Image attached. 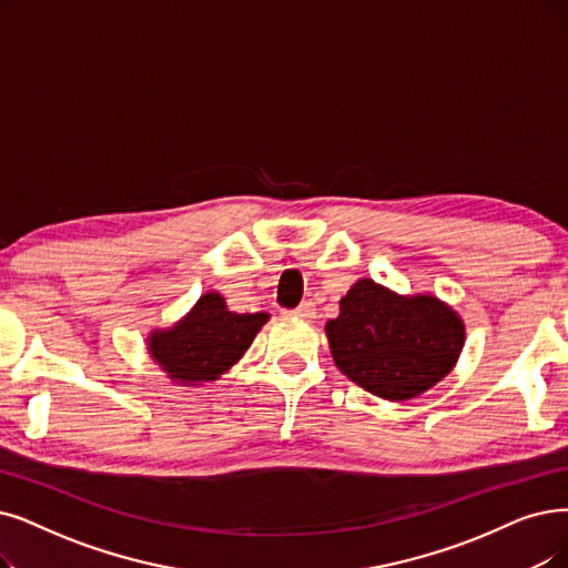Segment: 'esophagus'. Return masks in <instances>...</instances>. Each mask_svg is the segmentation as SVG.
Instances as JSON below:
<instances>
[{
    "mask_svg": "<svg viewBox=\"0 0 568 568\" xmlns=\"http://www.w3.org/2000/svg\"><path fill=\"white\" fill-rule=\"evenodd\" d=\"M291 314H296V316H301V320L310 322V320H314V316H316V310H314V303H312V301H303Z\"/></svg>",
    "mask_w": 568,
    "mask_h": 568,
    "instance_id": "obj_1",
    "label": "esophagus"
}]
</instances>
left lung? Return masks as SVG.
I'll return each mask as SVG.
<instances>
[{
    "mask_svg": "<svg viewBox=\"0 0 568 568\" xmlns=\"http://www.w3.org/2000/svg\"><path fill=\"white\" fill-rule=\"evenodd\" d=\"M335 366L366 392L407 400L424 394L455 366L464 324L434 296L400 298L358 280L326 324Z\"/></svg>",
    "mask_w": 568,
    "mask_h": 568,
    "instance_id": "8db88e82",
    "label": "left lung"
}]
</instances>
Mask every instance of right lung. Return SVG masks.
Instances as JSON below:
<instances>
[{
	"label": "right lung",
	"mask_w": 568,
	"mask_h": 568,
	"mask_svg": "<svg viewBox=\"0 0 568 568\" xmlns=\"http://www.w3.org/2000/svg\"><path fill=\"white\" fill-rule=\"evenodd\" d=\"M267 322L265 312L237 314L219 293H205L186 320L149 337L151 356L184 384L210 382L229 371Z\"/></svg>",
	"instance_id": "1"
}]
</instances>
